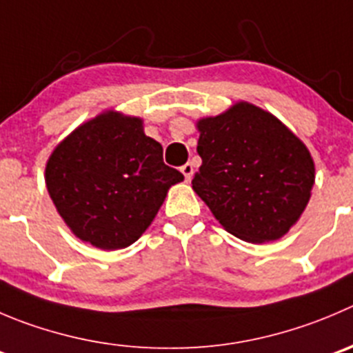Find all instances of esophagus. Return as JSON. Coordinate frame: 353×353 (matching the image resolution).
<instances>
[{"mask_svg": "<svg viewBox=\"0 0 353 353\" xmlns=\"http://www.w3.org/2000/svg\"><path fill=\"white\" fill-rule=\"evenodd\" d=\"M180 171H182V173H183V176H185L187 182H189V180L192 179V174H194V166H192V163H185L182 168H180Z\"/></svg>", "mask_w": 353, "mask_h": 353, "instance_id": "obj_1", "label": "esophagus"}]
</instances>
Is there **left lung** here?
<instances>
[{"instance_id":"left-lung-1","label":"left lung","mask_w":353,"mask_h":353,"mask_svg":"<svg viewBox=\"0 0 353 353\" xmlns=\"http://www.w3.org/2000/svg\"><path fill=\"white\" fill-rule=\"evenodd\" d=\"M203 164L192 189L227 232L248 243L288 234L315 182L305 143L267 110L237 102L197 121Z\"/></svg>"}]
</instances>
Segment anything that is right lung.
Instances as JSON below:
<instances>
[{
	"label": "right lung",
	"instance_id": "add662e5",
	"mask_svg": "<svg viewBox=\"0 0 353 353\" xmlns=\"http://www.w3.org/2000/svg\"><path fill=\"white\" fill-rule=\"evenodd\" d=\"M46 189L72 234L100 250H123L152 223L183 174L140 117L107 110L63 139L45 170Z\"/></svg>",
	"mask_w": 353,
	"mask_h": 353
}]
</instances>
